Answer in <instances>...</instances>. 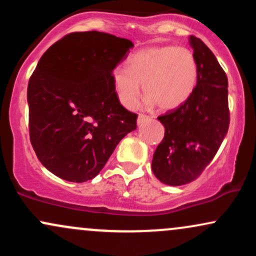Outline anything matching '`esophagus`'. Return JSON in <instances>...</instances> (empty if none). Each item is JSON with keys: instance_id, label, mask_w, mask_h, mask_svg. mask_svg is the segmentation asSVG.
<instances>
[{"instance_id": "34e87169", "label": "esophagus", "mask_w": 256, "mask_h": 256, "mask_svg": "<svg viewBox=\"0 0 256 256\" xmlns=\"http://www.w3.org/2000/svg\"><path fill=\"white\" fill-rule=\"evenodd\" d=\"M150 120H152V116H144V114H140V116H138V118H137V124L140 125V124H143V122H150Z\"/></svg>"}]
</instances>
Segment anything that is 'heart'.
<instances>
[{
    "label": "heart",
    "instance_id": "b5f03b06",
    "mask_svg": "<svg viewBox=\"0 0 256 256\" xmlns=\"http://www.w3.org/2000/svg\"><path fill=\"white\" fill-rule=\"evenodd\" d=\"M198 67L195 55L185 46H149L132 54L126 67L119 66L110 74L119 102L134 108L140 95V84L146 104L161 110H174L192 96L198 83Z\"/></svg>",
    "mask_w": 256,
    "mask_h": 256
}]
</instances>
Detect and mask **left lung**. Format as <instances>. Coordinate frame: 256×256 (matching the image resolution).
<instances>
[{"instance_id":"left-lung-1","label":"left lung","mask_w":256,"mask_h":256,"mask_svg":"<svg viewBox=\"0 0 256 256\" xmlns=\"http://www.w3.org/2000/svg\"><path fill=\"white\" fill-rule=\"evenodd\" d=\"M198 61L194 92L177 110L158 116L165 137L152 155V170L161 183L178 186L194 180L213 160L228 134V77L200 38L189 37Z\"/></svg>"}]
</instances>
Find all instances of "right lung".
I'll list each match as a JSON object with an SVG mask.
<instances>
[{"mask_svg":"<svg viewBox=\"0 0 256 256\" xmlns=\"http://www.w3.org/2000/svg\"><path fill=\"white\" fill-rule=\"evenodd\" d=\"M132 46L106 32H73L38 61L28 86L30 140L40 164L58 178H95L136 130L137 114L120 104L110 80Z\"/></svg>","mask_w":256,"mask_h":256,"instance_id":"right-lung-1","label":"right lung"}]
</instances>
